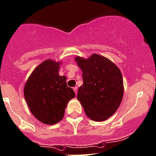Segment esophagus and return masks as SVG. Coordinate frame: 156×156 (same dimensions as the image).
<instances>
[{
  "label": "esophagus",
  "instance_id": "obj_1",
  "mask_svg": "<svg viewBox=\"0 0 156 156\" xmlns=\"http://www.w3.org/2000/svg\"><path fill=\"white\" fill-rule=\"evenodd\" d=\"M77 90H78V87H73V90H74V92H75L76 94L77 93Z\"/></svg>",
  "mask_w": 156,
  "mask_h": 156
}]
</instances>
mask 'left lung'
<instances>
[{"label": "left lung", "mask_w": 156, "mask_h": 156, "mask_svg": "<svg viewBox=\"0 0 156 156\" xmlns=\"http://www.w3.org/2000/svg\"><path fill=\"white\" fill-rule=\"evenodd\" d=\"M83 72V84L77 99L90 119L103 122L112 116L123 97V79L118 66L106 57L93 53L87 59L75 57Z\"/></svg>", "instance_id": "left-lung-1"}]
</instances>
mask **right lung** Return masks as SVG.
I'll use <instances>...</instances> for the list:
<instances>
[{
	"label": "right lung",
	"instance_id": "right-lung-1",
	"mask_svg": "<svg viewBox=\"0 0 156 156\" xmlns=\"http://www.w3.org/2000/svg\"><path fill=\"white\" fill-rule=\"evenodd\" d=\"M62 62L48 59L38 65L23 87V95L34 116L46 125L63 119L68 102L75 93L67 87L66 77L59 75Z\"/></svg>",
	"mask_w": 156,
	"mask_h": 156
}]
</instances>
